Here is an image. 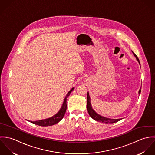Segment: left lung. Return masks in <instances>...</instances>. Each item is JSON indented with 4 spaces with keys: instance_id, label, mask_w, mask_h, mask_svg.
<instances>
[{
    "instance_id": "obj_1",
    "label": "left lung",
    "mask_w": 155,
    "mask_h": 155,
    "mask_svg": "<svg viewBox=\"0 0 155 155\" xmlns=\"http://www.w3.org/2000/svg\"><path fill=\"white\" fill-rule=\"evenodd\" d=\"M134 55L136 57V59L138 61V62H139L140 64V61L138 58V57L137 56V55L134 53L132 52ZM141 88L140 89L139 91V94H140L141 93ZM87 111H88V113H89V114L90 115V116L96 121L97 122H102V123H105V124H114V123H116V122H119V120H121V119H108V118H106V117H102L100 115H99L98 114H97L93 109L92 108V105H91V98H90V96H89V93H87Z\"/></svg>"
}]
</instances>
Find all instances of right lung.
Returning <instances> with one entry per match:
<instances>
[{
	"label": "right lung",
	"mask_w": 155,
	"mask_h": 155,
	"mask_svg": "<svg viewBox=\"0 0 155 155\" xmlns=\"http://www.w3.org/2000/svg\"><path fill=\"white\" fill-rule=\"evenodd\" d=\"M74 90V88H72L68 93L67 94L66 96L64 98L63 105H62V108L61 109V110L59 111V113L58 114H56L55 116L47 119H44V120H39V121H33L31 122V123L41 126H52L54 125L55 124H58L59 122H60L63 116L65 114L66 111V108H67V105H66V100H67V97L69 96L70 93H71V92Z\"/></svg>",
	"instance_id": "1"
}]
</instances>
